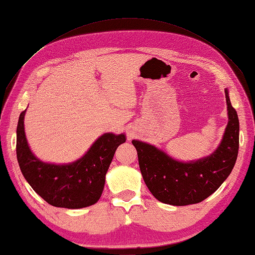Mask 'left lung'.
<instances>
[{"mask_svg": "<svg viewBox=\"0 0 255 255\" xmlns=\"http://www.w3.org/2000/svg\"><path fill=\"white\" fill-rule=\"evenodd\" d=\"M228 123L216 150L210 156L181 162L157 147L132 140L137 150L142 178L153 197L172 206L201 202L213 194L232 173L239 149V120L225 89Z\"/></svg>", "mask_w": 255, "mask_h": 255, "instance_id": "1", "label": "left lung"}]
</instances>
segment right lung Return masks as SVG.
<instances>
[{"mask_svg":"<svg viewBox=\"0 0 255 255\" xmlns=\"http://www.w3.org/2000/svg\"><path fill=\"white\" fill-rule=\"evenodd\" d=\"M24 114L26 110L18 120L16 153L22 175L32 189L57 208L81 209L96 203L104 190L105 177L115 152L126 141V135L105 133L74 162L46 163L36 158L28 146Z\"/></svg>","mask_w":255,"mask_h":255,"instance_id":"add662e5","label":"right lung"}]
</instances>
